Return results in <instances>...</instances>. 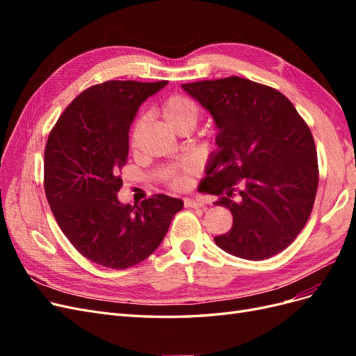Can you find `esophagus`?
<instances>
[{"label": "esophagus", "mask_w": 356, "mask_h": 356, "mask_svg": "<svg viewBox=\"0 0 356 356\" xmlns=\"http://www.w3.org/2000/svg\"><path fill=\"white\" fill-rule=\"evenodd\" d=\"M184 204L187 208H203L204 202L200 199H195V197H187V199H184Z\"/></svg>", "instance_id": "esophagus-1"}]
</instances>
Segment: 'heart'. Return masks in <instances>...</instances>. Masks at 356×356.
<instances>
[{
	"label": "heart",
	"instance_id": "heart-1",
	"mask_svg": "<svg viewBox=\"0 0 356 356\" xmlns=\"http://www.w3.org/2000/svg\"><path fill=\"white\" fill-rule=\"evenodd\" d=\"M160 114L163 117L165 123L175 131V129H178L179 126H186V124L195 127V124L197 123L200 117V108L195 101H191L190 98H187V96L172 95L163 101V104H161ZM139 126H141V122H138L134 129L132 141L138 132ZM195 170H196V166L193 163L182 165L179 170L172 172V174L168 175L166 178L168 186L174 190L187 188L190 182V175L195 174Z\"/></svg>",
	"mask_w": 356,
	"mask_h": 356
}]
</instances>
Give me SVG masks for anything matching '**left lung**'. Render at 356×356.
Segmentation results:
<instances>
[{
    "mask_svg": "<svg viewBox=\"0 0 356 356\" xmlns=\"http://www.w3.org/2000/svg\"><path fill=\"white\" fill-rule=\"evenodd\" d=\"M218 129L202 191L221 196L232 229L213 241L245 260H266L294 242L318 190V157L309 126L281 92L241 77L181 86Z\"/></svg>",
    "mask_w": 356,
    "mask_h": 356,
    "instance_id": "8db88e82",
    "label": "left lung"
}]
</instances>
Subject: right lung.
<instances>
[{"mask_svg": "<svg viewBox=\"0 0 356 356\" xmlns=\"http://www.w3.org/2000/svg\"><path fill=\"white\" fill-rule=\"evenodd\" d=\"M168 81L110 80L81 92L59 117L44 149V191L60 230L88 260L127 268L152 255L184 202L154 195L123 204L129 127Z\"/></svg>", "mask_w": 356, "mask_h": 356, "instance_id": "right-lung-1", "label": "right lung"}]
</instances>
